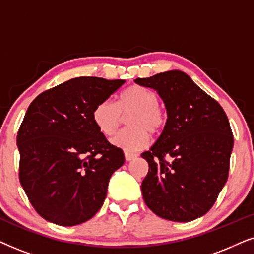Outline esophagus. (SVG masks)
<instances>
[{
  "mask_svg": "<svg viewBox=\"0 0 254 254\" xmlns=\"http://www.w3.org/2000/svg\"><path fill=\"white\" fill-rule=\"evenodd\" d=\"M136 154H131V152H125V159H126L127 162L131 161V159L136 158Z\"/></svg>",
  "mask_w": 254,
  "mask_h": 254,
  "instance_id": "34e87169",
  "label": "esophagus"
}]
</instances>
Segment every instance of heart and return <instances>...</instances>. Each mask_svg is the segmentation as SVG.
Returning a JSON list of instances; mask_svg holds the SVG:
<instances>
[{
	"label": "heart",
	"instance_id": "heart-1",
	"mask_svg": "<svg viewBox=\"0 0 254 254\" xmlns=\"http://www.w3.org/2000/svg\"><path fill=\"white\" fill-rule=\"evenodd\" d=\"M158 96L150 89L131 85L121 93L116 104L105 99L93 109L92 120L105 136H112L127 117L129 127L121 130L112 140L118 148L127 151L140 150L149 143V134L159 135L166 125V114L159 105Z\"/></svg>",
	"mask_w": 254,
	"mask_h": 254
}]
</instances>
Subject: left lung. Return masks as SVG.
Listing matches in <instances>:
<instances>
[{
    "label": "left lung",
    "mask_w": 254,
    "mask_h": 254,
    "mask_svg": "<svg viewBox=\"0 0 254 254\" xmlns=\"http://www.w3.org/2000/svg\"><path fill=\"white\" fill-rule=\"evenodd\" d=\"M135 83L157 91L168 113L161 136L141 154L149 164L141 185L145 204L169 221L203 216L228 179L234 136L227 114L184 71L161 72Z\"/></svg>",
    "instance_id": "left-lung-1"
}]
</instances>
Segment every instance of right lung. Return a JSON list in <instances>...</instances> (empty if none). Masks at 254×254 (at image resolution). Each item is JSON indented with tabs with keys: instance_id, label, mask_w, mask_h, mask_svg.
<instances>
[{
	"instance_id": "right-lung-1",
	"label": "right lung",
	"mask_w": 254,
	"mask_h": 254,
	"mask_svg": "<svg viewBox=\"0 0 254 254\" xmlns=\"http://www.w3.org/2000/svg\"><path fill=\"white\" fill-rule=\"evenodd\" d=\"M124 83L76 77L30 104L17 134L19 180L46 221L72 227L102 208L111 176L125 156L98 130L92 112Z\"/></svg>"
}]
</instances>
